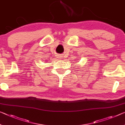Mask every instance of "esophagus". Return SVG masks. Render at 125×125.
Wrapping results in <instances>:
<instances>
[{"label":"esophagus","instance_id":"obj_1","mask_svg":"<svg viewBox=\"0 0 125 125\" xmlns=\"http://www.w3.org/2000/svg\"><path fill=\"white\" fill-rule=\"evenodd\" d=\"M63 57V55L62 54H57V57L58 59H61V58Z\"/></svg>","mask_w":125,"mask_h":125}]
</instances>
